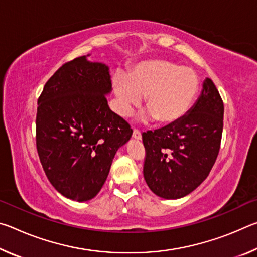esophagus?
<instances>
[{
  "label": "esophagus",
  "mask_w": 257,
  "mask_h": 257,
  "mask_svg": "<svg viewBox=\"0 0 257 257\" xmlns=\"http://www.w3.org/2000/svg\"><path fill=\"white\" fill-rule=\"evenodd\" d=\"M133 138L136 139V141H141V139H142V134H141V132H139V130H137V129H134V132H133Z\"/></svg>",
  "instance_id": "34e87169"
}]
</instances>
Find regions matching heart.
<instances>
[{"instance_id": "heart-1", "label": "heart", "mask_w": 257, "mask_h": 257, "mask_svg": "<svg viewBox=\"0 0 257 257\" xmlns=\"http://www.w3.org/2000/svg\"><path fill=\"white\" fill-rule=\"evenodd\" d=\"M116 110L122 116L132 114L145 97L149 111L143 121L156 119L160 124H173L184 118L199 90V78L193 69L180 67L168 60H147L129 72H115L112 77Z\"/></svg>"}]
</instances>
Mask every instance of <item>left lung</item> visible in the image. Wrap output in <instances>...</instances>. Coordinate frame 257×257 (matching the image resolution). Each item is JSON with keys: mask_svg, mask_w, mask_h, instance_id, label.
I'll use <instances>...</instances> for the list:
<instances>
[{"mask_svg": "<svg viewBox=\"0 0 257 257\" xmlns=\"http://www.w3.org/2000/svg\"><path fill=\"white\" fill-rule=\"evenodd\" d=\"M224 106L210 78L194 106L173 124L142 135L144 179L159 197L177 199L206 179L220 151Z\"/></svg>", "mask_w": 257, "mask_h": 257, "instance_id": "8db88e82", "label": "left lung"}]
</instances>
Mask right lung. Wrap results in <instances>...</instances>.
I'll return each mask as SVG.
<instances>
[{
    "mask_svg": "<svg viewBox=\"0 0 257 257\" xmlns=\"http://www.w3.org/2000/svg\"><path fill=\"white\" fill-rule=\"evenodd\" d=\"M87 56L64 63L47 80L36 115V146L47 179L77 202L99 193L116 151L133 135L107 105L108 67Z\"/></svg>",
    "mask_w": 257,
    "mask_h": 257,
    "instance_id": "obj_1",
    "label": "right lung"
}]
</instances>
